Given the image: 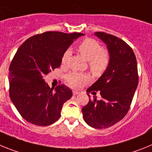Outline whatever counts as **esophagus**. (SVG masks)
Segmentation results:
<instances>
[{"instance_id":"esophagus-1","label":"esophagus","mask_w":152,"mask_h":152,"mask_svg":"<svg viewBox=\"0 0 152 152\" xmlns=\"http://www.w3.org/2000/svg\"><path fill=\"white\" fill-rule=\"evenodd\" d=\"M79 93H80V92H78V91H72V94H73V96H76V95H78Z\"/></svg>"}]
</instances>
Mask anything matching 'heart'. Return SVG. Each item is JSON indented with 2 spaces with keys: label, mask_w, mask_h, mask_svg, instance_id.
<instances>
[{
  "label": "heart",
  "mask_w": 152,
  "mask_h": 152,
  "mask_svg": "<svg viewBox=\"0 0 152 152\" xmlns=\"http://www.w3.org/2000/svg\"><path fill=\"white\" fill-rule=\"evenodd\" d=\"M78 51L85 60L89 61L90 70L96 76L102 74L109 66L110 62L109 52L102 50L101 45L95 39L86 38L78 45ZM70 56L71 51L69 50L64 52L62 56V65H66ZM66 80L69 86L73 88H78L84 83L89 81L90 77L87 74L72 72L67 75Z\"/></svg>",
  "instance_id": "obj_1"
}]
</instances>
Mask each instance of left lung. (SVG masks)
Listing matches in <instances>:
<instances>
[{
    "label": "left lung",
    "instance_id": "8db88e82",
    "mask_svg": "<svg viewBox=\"0 0 152 152\" xmlns=\"http://www.w3.org/2000/svg\"><path fill=\"white\" fill-rule=\"evenodd\" d=\"M95 35L107 45L110 62L106 70L87 92L101 99H91L82 109L83 118L95 129H106L118 122L129 112L138 83L136 57L130 46L120 38L104 32Z\"/></svg>",
    "mask_w": 152,
    "mask_h": 152
}]
</instances>
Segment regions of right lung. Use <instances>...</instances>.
<instances>
[{"instance_id": "1", "label": "right lung", "mask_w": 152, "mask_h": 152, "mask_svg": "<svg viewBox=\"0 0 152 152\" xmlns=\"http://www.w3.org/2000/svg\"><path fill=\"white\" fill-rule=\"evenodd\" d=\"M83 35L48 31L31 37L18 48L9 68V94L26 121L47 126L60 118L72 92L65 85L50 88L43 77L60 67L64 52Z\"/></svg>"}]
</instances>
